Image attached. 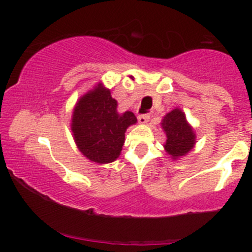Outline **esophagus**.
Returning a JSON list of instances; mask_svg holds the SVG:
<instances>
[{
	"instance_id": "obj_1",
	"label": "esophagus",
	"mask_w": 252,
	"mask_h": 252,
	"mask_svg": "<svg viewBox=\"0 0 252 252\" xmlns=\"http://www.w3.org/2000/svg\"><path fill=\"white\" fill-rule=\"evenodd\" d=\"M149 120H150V116H149L148 114H146V115H140V116H138V122H140L141 124L148 123Z\"/></svg>"
}]
</instances>
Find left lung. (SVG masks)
<instances>
[{
	"label": "left lung",
	"instance_id": "left-lung-1",
	"mask_svg": "<svg viewBox=\"0 0 252 252\" xmlns=\"http://www.w3.org/2000/svg\"><path fill=\"white\" fill-rule=\"evenodd\" d=\"M160 124L167 137L163 144L164 152L172 160L175 161L184 158L194 148L196 142L195 131L187 122L186 115L181 109H173L162 118Z\"/></svg>",
	"mask_w": 252,
	"mask_h": 252
}]
</instances>
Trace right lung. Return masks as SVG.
Instances as JSON below:
<instances>
[{
	"mask_svg": "<svg viewBox=\"0 0 252 252\" xmlns=\"http://www.w3.org/2000/svg\"><path fill=\"white\" fill-rule=\"evenodd\" d=\"M117 100L98 83L78 99L72 112L71 130L79 152L92 162H114L122 152L126 131L137 122L131 111L120 114Z\"/></svg>",
	"mask_w": 252,
	"mask_h": 252,
	"instance_id": "right-lung-1",
	"label": "right lung"
}]
</instances>
